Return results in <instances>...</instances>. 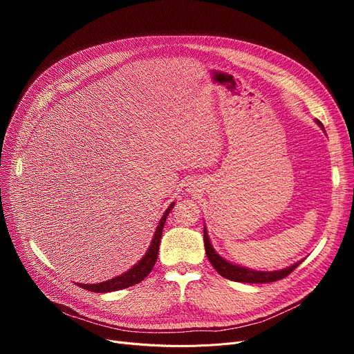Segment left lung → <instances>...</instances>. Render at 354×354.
<instances>
[{
    "mask_svg": "<svg viewBox=\"0 0 354 354\" xmlns=\"http://www.w3.org/2000/svg\"><path fill=\"white\" fill-rule=\"evenodd\" d=\"M315 122H317V124L322 129H324L320 120H315ZM203 243H205V252H207V257L211 261L212 267L219 272V275L228 278V280L236 281V283H252V284L274 283V281L281 280V278H286L288 274H291L297 267L301 264V261H299L284 270H278V271H255V270H250L245 267H239L236 264H231L227 261V259L222 258L219 254H216V251L211 245V241H209L205 227H203Z\"/></svg>",
    "mask_w": 354,
    "mask_h": 354,
    "instance_id": "8db88e82",
    "label": "left lung"
}]
</instances>
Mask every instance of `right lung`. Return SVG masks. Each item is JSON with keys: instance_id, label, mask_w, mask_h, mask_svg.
Instances as JSON below:
<instances>
[{"instance_id": "add662e5", "label": "right lung", "mask_w": 354, "mask_h": 354, "mask_svg": "<svg viewBox=\"0 0 354 354\" xmlns=\"http://www.w3.org/2000/svg\"><path fill=\"white\" fill-rule=\"evenodd\" d=\"M175 203L172 202L169 208L165 211V214L162 215L160 221H159V225L155 231V235L152 238V243L149 245L146 254L142 257L140 261L130 268L129 271H126L124 274L111 278V280H107L104 283H97V284H79V287L93 291V292H109V291H118L122 288H127V287H132L138 283H140L142 280H145L146 275L152 271L156 259H158V251H159V244H160V238H162V231H163V225H165V221L169 215L171 209L174 208Z\"/></svg>"}]
</instances>
